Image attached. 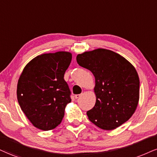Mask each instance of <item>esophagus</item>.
<instances>
[{
	"label": "esophagus",
	"mask_w": 157,
	"mask_h": 157,
	"mask_svg": "<svg viewBox=\"0 0 157 157\" xmlns=\"http://www.w3.org/2000/svg\"><path fill=\"white\" fill-rule=\"evenodd\" d=\"M81 96H82V94H75V99H78V98H80Z\"/></svg>",
	"instance_id": "34e87169"
}]
</instances>
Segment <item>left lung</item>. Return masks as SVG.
Masks as SVG:
<instances>
[{
  "instance_id": "1",
  "label": "left lung",
  "mask_w": 157,
  "mask_h": 157,
  "mask_svg": "<svg viewBox=\"0 0 157 157\" xmlns=\"http://www.w3.org/2000/svg\"><path fill=\"white\" fill-rule=\"evenodd\" d=\"M76 61L95 78V105L86 112L97 127L111 130L132 116L139 100L140 81L134 66L111 50L98 49L78 55Z\"/></svg>"
}]
</instances>
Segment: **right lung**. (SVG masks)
Segmentation results:
<instances>
[{
  "instance_id": "obj_1",
  "label": "right lung",
  "mask_w": 157,
  "mask_h": 157,
  "mask_svg": "<svg viewBox=\"0 0 157 157\" xmlns=\"http://www.w3.org/2000/svg\"><path fill=\"white\" fill-rule=\"evenodd\" d=\"M72 59L70 52L44 54L23 70L17 84V100L33 126L44 131L61 123L71 102V90L64 74Z\"/></svg>"
}]
</instances>
